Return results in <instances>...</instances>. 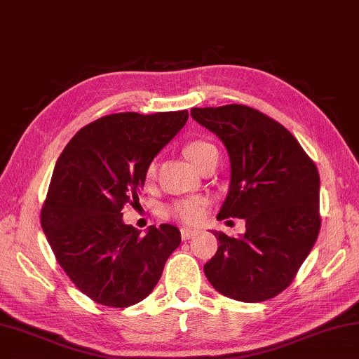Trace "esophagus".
I'll list each match as a JSON object with an SVG mask.
<instances>
[{"mask_svg":"<svg viewBox=\"0 0 359 359\" xmlns=\"http://www.w3.org/2000/svg\"><path fill=\"white\" fill-rule=\"evenodd\" d=\"M198 233V231L194 229H190V227H182L180 229V236H182V240H190L191 237H194Z\"/></svg>","mask_w":359,"mask_h":359,"instance_id":"34e87169","label":"esophagus"}]
</instances>
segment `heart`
I'll use <instances>...</instances> for the list:
<instances>
[{
    "mask_svg": "<svg viewBox=\"0 0 359 359\" xmlns=\"http://www.w3.org/2000/svg\"><path fill=\"white\" fill-rule=\"evenodd\" d=\"M215 152H217V147L212 146L210 142L201 141V140L191 141L190 144H187L185 147L187 158L190 160L198 169L202 163H204ZM155 171H157V166H155V163H152V165L147 168V174H146L147 180H152L155 177ZM204 207H205V201L201 198L182 199L175 202V204L171 207V212L179 219L185 221V223H196V221L201 219L202 213H204Z\"/></svg>",
    "mask_w": 359,
    "mask_h": 359,
    "instance_id": "b5f03b06",
    "label": "heart"
}]
</instances>
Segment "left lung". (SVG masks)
<instances>
[{"label": "left lung", "mask_w": 359, "mask_h": 359, "mask_svg": "<svg viewBox=\"0 0 359 359\" xmlns=\"http://www.w3.org/2000/svg\"><path fill=\"white\" fill-rule=\"evenodd\" d=\"M191 116L229 155V191L217 218H242L246 227L236 238L213 231L219 246L204 273L226 297L265 302L289 287L320 231L317 166L287 128L257 109L193 108Z\"/></svg>", "instance_id": "8db88e82"}]
</instances>
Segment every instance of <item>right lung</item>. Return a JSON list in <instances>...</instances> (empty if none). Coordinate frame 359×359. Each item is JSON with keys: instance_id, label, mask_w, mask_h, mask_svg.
Masks as SVG:
<instances>
[{"instance_id": "obj_1", "label": "right lung", "mask_w": 359, "mask_h": 359, "mask_svg": "<svg viewBox=\"0 0 359 359\" xmlns=\"http://www.w3.org/2000/svg\"><path fill=\"white\" fill-rule=\"evenodd\" d=\"M187 119V109L100 117L83 127L56 161L42 229L70 281L95 303H140L180 245L175 226H151L141 236L123 223L121 210L140 201L147 168Z\"/></svg>"}]
</instances>
